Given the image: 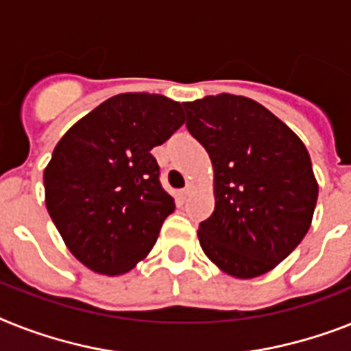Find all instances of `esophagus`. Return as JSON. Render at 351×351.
<instances>
[{
	"instance_id": "1",
	"label": "esophagus",
	"mask_w": 351,
	"mask_h": 351,
	"mask_svg": "<svg viewBox=\"0 0 351 351\" xmlns=\"http://www.w3.org/2000/svg\"><path fill=\"white\" fill-rule=\"evenodd\" d=\"M193 190H195V182H193V181H188V182H186V188L182 190V195H184V197L190 195V193H192Z\"/></svg>"
}]
</instances>
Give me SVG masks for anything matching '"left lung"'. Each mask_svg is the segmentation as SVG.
Returning a JSON list of instances; mask_svg holds the SVG:
<instances>
[{
    "label": "left lung",
    "mask_w": 351,
    "mask_h": 351,
    "mask_svg": "<svg viewBox=\"0 0 351 351\" xmlns=\"http://www.w3.org/2000/svg\"><path fill=\"white\" fill-rule=\"evenodd\" d=\"M182 106L213 165L215 210L197 231L202 251L239 280L273 271L311 230L319 184L308 150L247 97L221 93Z\"/></svg>",
    "instance_id": "8db88e82"
}]
</instances>
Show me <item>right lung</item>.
Returning <instances> with one entry per match:
<instances>
[{
	"instance_id": "right-lung-1",
	"label": "right lung",
	"mask_w": 351,
	"mask_h": 351,
	"mask_svg": "<svg viewBox=\"0 0 351 351\" xmlns=\"http://www.w3.org/2000/svg\"><path fill=\"white\" fill-rule=\"evenodd\" d=\"M184 123L163 95L121 93L69 127L45 169V202L66 247L93 273H129L176 208L150 150Z\"/></svg>"
}]
</instances>
